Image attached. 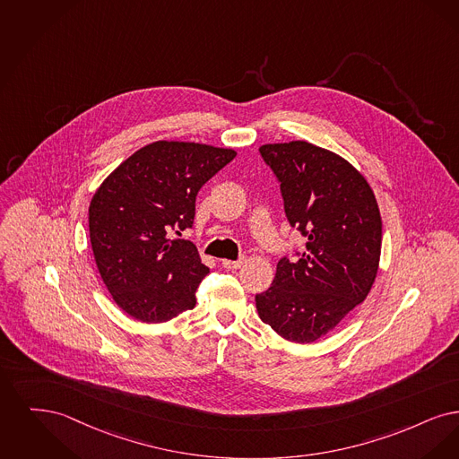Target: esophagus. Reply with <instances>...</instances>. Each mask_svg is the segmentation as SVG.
Here are the masks:
<instances>
[{
    "label": "esophagus",
    "instance_id": "obj_1",
    "mask_svg": "<svg viewBox=\"0 0 459 459\" xmlns=\"http://www.w3.org/2000/svg\"><path fill=\"white\" fill-rule=\"evenodd\" d=\"M243 262H245V257H243V259H239V260H228V259L221 260V264H222V267H224V269H228V271H237V269H239V267H241V265H243Z\"/></svg>",
    "mask_w": 459,
    "mask_h": 459
}]
</instances>
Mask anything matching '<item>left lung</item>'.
Segmentation results:
<instances>
[{
	"label": "left lung",
	"mask_w": 459,
	"mask_h": 459,
	"mask_svg": "<svg viewBox=\"0 0 459 459\" xmlns=\"http://www.w3.org/2000/svg\"><path fill=\"white\" fill-rule=\"evenodd\" d=\"M291 226L308 238L297 262L281 259L255 297L260 319L281 338L314 342L368 297L379 271L382 220L367 178L336 152L291 140L264 143Z\"/></svg>",
	"instance_id": "left-lung-1"
}]
</instances>
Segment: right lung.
<instances>
[{"label": "right lung", "instance_id": "add662e5", "mask_svg": "<svg viewBox=\"0 0 459 459\" xmlns=\"http://www.w3.org/2000/svg\"><path fill=\"white\" fill-rule=\"evenodd\" d=\"M235 149L158 140L113 169L89 205V233L100 278L130 317L158 324L195 307L209 269L195 245L169 231L192 226L202 185Z\"/></svg>", "mask_w": 459, "mask_h": 459}]
</instances>
